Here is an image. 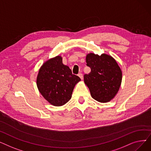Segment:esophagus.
<instances>
[{"label":"esophagus","instance_id":"34e87169","mask_svg":"<svg viewBox=\"0 0 151 151\" xmlns=\"http://www.w3.org/2000/svg\"><path fill=\"white\" fill-rule=\"evenodd\" d=\"M78 76L81 78V80H83V74L81 73H80L78 74Z\"/></svg>","mask_w":151,"mask_h":151}]
</instances>
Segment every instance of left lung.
<instances>
[{
    "mask_svg": "<svg viewBox=\"0 0 151 151\" xmlns=\"http://www.w3.org/2000/svg\"><path fill=\"white\" fill-rule=\"evenodd\" d=\"M87 66L91 72L84 75L85 84L89 89L92 97L106 103L117 94L122 82V71L115 59L111 55L89 53L86 55Z\"/></svg>",
    "mask_w": 151,
    "mask_h": 151,
    "instance_id": "left-lung-1",
    "label": "left lung"
}]
</instances>
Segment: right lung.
<instances>
[{"instance_id":"1","label":"right lung","mask_w":151,"mask_h":151,"mask_svg":"<svg viewBox=\"0 0 151 151\" xmlns=\"http://www.w3.org/2000/svg\"><path fill=\"white\" fill-rule=\"evenodd\" d=\"M80 80L68 66L63 64L62 57L58 55L45 62L40 68L37 85L50 104L60 106L71 99L75 86Z\"/></svg>"}]
</instances>
